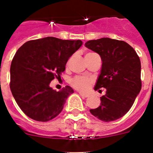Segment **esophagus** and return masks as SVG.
I'll list each match as a JSON object with an SVG mask.
<instances>
[{
	"mask_svg": "<svg viewBox=\"0 0 153 153\" xmlns=\"http://www.w3.org/2000/svg\"><path fill=\"white\" fill-rule=\"evenodd\" d=\"M79 95L81 96V97H88L89 95L88 94H86V93H79Z\"/></svg>",
	"mask_w": 153,
	"mask_h": 153,
	"instance_id": "1",
	"label": "esophagus"
}]
</instances>
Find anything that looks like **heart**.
<instances>
[{
  "label": "heart",
  "instance_id": "heart-1",
  "mask_svg": "<svg viewBox=\"0 0 153 153\" xmlns=\"http://www.w3.org/2000/svg\"><path fill=\"white\" fill-rule=\"evenodd\" d=\"M90 54V53H88ZM92 83V79L86 76H76L71 80V84L76 90L86 91L89 89Z\"/></svg>",
  "mask_w": 153,
  "mask_h": 153
}]
</instances>
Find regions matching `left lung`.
<instances>
[{
  "label": "left lung",
  "mask_w": 153,
  "mask_h": 153,
  "mask_svg": "<svg viewBox=\"0 0 153 153\" xmlns=\"http://www.w3.org/2000/svg\"><path fill=\"white\" fill-rule=\"evenodd\" d=\"M85 47L97 53L102 60L94 90H106L100 97V106L90 112L104 122L118 120L130 109L141 90L140 57L129 44L108 37L89 40Z\"/></svg>",
  "instance_id": "8db88e82"
}]
</instances>
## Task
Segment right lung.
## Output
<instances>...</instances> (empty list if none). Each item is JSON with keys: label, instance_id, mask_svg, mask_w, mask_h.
<instances>
[{"label": "right lung", "instance_id": "add662e5", "mask_svg": "<svg viewBox=\"0 0 153 153\" xmlns=\"http://www.w3.org/2000/svg\"><path fill=\"white\" fill-rule=\"evenodd\" d=\"M82 44L80 40L47 36L30 40L19 48L10 65V87L17 105L28 117L47 122L61 113L74 91L67 86L57 92L50 83L60 77L69 58Z\"/></svg>", "mask_w": 153, "mask_h": 153}]
</instances>
